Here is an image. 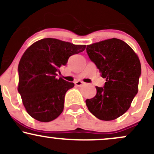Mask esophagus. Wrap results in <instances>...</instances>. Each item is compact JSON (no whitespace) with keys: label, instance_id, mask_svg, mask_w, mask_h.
I'll return each instance as SVG.
<instances>
[{"label":"esophagus","instance_id":"34e87169","mask_svg":"<svg viewBox=\"0 0 154 154\" xmlns=\"http://www.w3.org/2000/svg\"><path fill=\"white\" fill-rule=\"evenodd\" d=\"M75 85L77 86H78V87H80V86L85 85V82H82V81H77V82H75Z\"/></svg>","mask_w":154,"mask_h":154}]
</instances>
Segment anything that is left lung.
Masks as SVG:
<instances>
[{
  "mask_svg": "<svg viewBox=\"0 0 154 154\" xmlns=\"http://www.w3.org/2000/svg\"><path fill=\"white\" fill-rule=\"evenodd\" d=\"M86 51L106 81L103 88L95 87V97L85 100L88 110L100 120L115 119L128 110L138 91V56L128 44L116 38L88 45Z\"/></svg>",
  "mask_w": 154,
  "mask_h": 154,
  "instance_id": "obj_1",
  "label": "left lung"
}]
</instances>
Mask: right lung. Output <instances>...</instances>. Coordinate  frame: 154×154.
I'll list each match as a JSON object with an SVG mask.
<instances>
[{"instance_id": "obj_1", "label": "right lung", "mask_w": 154, "mask_h": 154, "mask_svg": "<svg viewBox=\"0 0 154 154\" xmlns=\"http://www.w3.org/2000/svg\"><path fill=\"white\" fill-rule=\"evenodd\" d=\"M85 45L44 38L30 45L18 66V91L26 111L38 121L48 122L62 113L65 94L75 86L58 77L69 58L82 52Z\"/></svg>"}]
</instances>
